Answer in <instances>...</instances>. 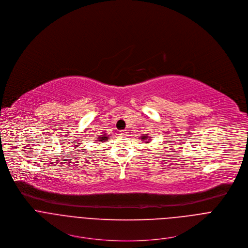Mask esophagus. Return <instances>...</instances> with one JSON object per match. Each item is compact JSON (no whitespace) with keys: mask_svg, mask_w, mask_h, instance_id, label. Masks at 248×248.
<instances>
[{"mask_svg":"<svg viewBox=\"0 0 248 248\" xmlns=\"http://www.w3.org/2000/svg\"><path fill=\"white\" fill-rule=\"evenodd\" d=\"M128 133H129L128 130H123V131H121L120 134H121L122 136H128Z\"/></svg>","mask_w":248,"mask_h":248,"instance_id":"1","label":"esophagus"}]
</instances>
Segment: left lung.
Instances as JSON below:
<instances>
[{"instance_id":"obj_1","label":"left lung","mask_w":248,"mask_h":248,"mask_svg":"<svg viewBox=\"0 0 248 248\" xmlns=\"http://www.w3.org/2000/svg\"><path fill=\"white\" fill-rule=\"evenodd\" d=\"M140 138H141V139H140V140H141V141H145L146 143H147V142H151V140H151V137H148V135H147V134L143 135V136H142V137H140Z\"/></svg>"}]
</instances>
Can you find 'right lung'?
Instances as JSON below:
<instances>
[{"label":"right lung","mask_w":248,"mask_h":248,"mask_svg":"<svg viewBox=\"0 0 248 248\" xmlns=\"http://www.w3.org/2000/svg\"><path fill=\"white\" fill-rule=\"evenodd\" d=\"M95 139L96 140H95L96 143H102V142H105L106 140H108L109 139V135L105 133L103 135H100L98 137H95Z\"/></svg>","instance_id":"obj_1"}]
</instances>
